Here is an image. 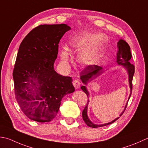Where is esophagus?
I'll use <instances>...</instances> for the list:
<instances>
[{
  "mask_svg": "<svg viewBox=\"0 0 148 148\" xmlns=\"http://www.w3.org/2000/svg\"><path fill=\"white\" fill-rule=\"evenodd\" d=\"M73 83V85L76 88H79V86H81V82H80L79 79H78L74 80L73 83Z\"/></svg>",
  "mask_w": 148,
  "mask_h": 148,
  "instance_id": "esophagus-1",
  "label": "esophagus"
}]
</instances>
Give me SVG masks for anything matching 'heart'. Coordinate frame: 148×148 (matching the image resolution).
<instances>
[{
	"label": "heart",
	"mask_w": 148,
	"mask_h": 148,
	"mask_svg": "<svg viewBox=\"0 0 148 148\" xmlns=\"http://www.w3.org/2000/svg\"><path fill=\"white\" fill-rule=\"evenodd\" d=\"M105 36L102 34H86L77 38L71 44L72 48L76 51H82L79 56V61L84 65H89L95 62L100 55L103 41ZM61 58L63 62L69 60L68 51L65 49L61 51Z\"/></svg>",
	"instance_id": "obj_1"
}]
</instances>
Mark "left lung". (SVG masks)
Segmentation results:
<instances>
[{"instance_id":"8db88e82","label":"left lung","mask_w":148,"mask_h":148,"mask_svg":"<svg viewBox=\"0 0 148 148\" xmlns=\"http://www.w3.org/2000/svg\"><path fill=\"white\" fill-rule=\"evenodd\" d=\"M117 47H118V52H117V62L118 63V64L119 65H122L125 66L126 70L128 71V74H129V83H130V95L129 97V99L130 98V96H131L132 92V86H133V77H134V75L135 73V66L132 64V63H130V60L132 58V54H131V51H130V47L129 45L124 40H119V42H117ZM102 69V67L100 66H98L96 65H88L87 66L83 69V70L80 73V77L82 79V82L83 83H85V85H86V83L88 82V81H91L90 79L91 78L93 79V77H95L99 76V74H101V70ZM81 88H82V90L85 92V93L86 94L88 97V92L86 90L85 86H81ZM88 100L87 101V104L85 106V108H84L83 111L82 112V117H83V119L84 121V122L85 123V124L89 127H92V128H99V127H102V126H105L109 125V124H112L113 123H114L115 121H117L119 118L115 119V120H114L112 122L109 123H106L105 124H101V125H96V124H94L92 123H91V121L88 119V116H87V106H88ZM128 105V103H127ZM127 105H126L125 110ZM123 114V112L121 114L120 116H121Z\"/></svg>"}]
</instances>
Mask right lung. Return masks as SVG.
<instances>
[{
    "mask_svg": "<svg viewBox=\"0 0 148 148\" xmlns=\"http://www.w3.org/2000/svg\"><path fill=\"white\" fill-rule=\"evenodd\" d=\"M70 29L64 24L40 25L20 43L13 72L14 95L31 120L50 122L56 116L63 97L75 90L72 77L54 69L59 42Z\"/></svg>",
    "mask_w": 148,
    "mask_h": 148,
    "instance_id": "obj_1",
    "label": "right lung"
}]
</instances>
